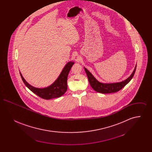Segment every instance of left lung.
<instances>
[{
  "mask_svg": "<svg viewBox=\"0 0 152 152\" xmlns=\"http://www.w3.org/2000/svg\"><path fill=\"white\" fill-rule=\"evenodd\" d=\"M136 66L137 65H136L133 72L128 79L125 80L124 81H123L121 82L115 83H100L94 78V76L87 69V68H84V69L87 73L89 84L95 91L101 94H110V93L117 92L118 91L121 90L130 81L134 75L136 69Z\"/></svg>",
  "mask_w": 152,
  "mask_h": 152,
  "instance_id": "1",
  "label": "left lung"
}]
</instances>
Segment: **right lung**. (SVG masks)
Masks as SVG:
<instances>
[{"instance_id": "add662e5", "label": "right lung", "mask_w": 152, "mask_h": 152, "mask_svg": "<svg viewBox=\"0 0 152 152\" xmlns=\"http://www.w3.org/2000/svg\"><path fill=\"white\" fill-rule=\"evenodd\" d=\"M73 64L74 63L72 61L68 62L64 67L56 80L50 86L44 88L32 87L25 80L21 73L20 72V74L23 83L29 90L42 99L50 100L59 97L66 92L67 90L68 75Z\"/></svg>"}]
</instances>
